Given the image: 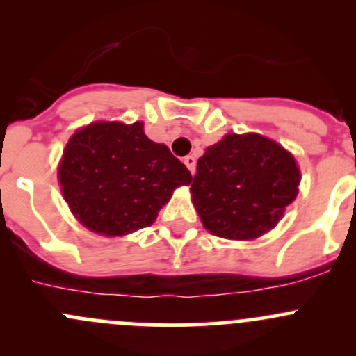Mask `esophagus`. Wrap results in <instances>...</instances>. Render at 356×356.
Wrapping results in <instances>:
<instances>
[{"mask_svg": "<svg viewBox=\"0 0 356 356\" xmlns=\"http://www.w3.org/2000/svg\"><path fill=\"white\" fill-rule=\"evenodd\" d=\"M184 165L189 168V170H191V174H195V170H196V158L195 156H193V155L186 156L184 158Z\"/></svg>", "mask_w": 356, "mask_h": 356, "instance_id": "34e87169", "label": "esophagus"}]
</instances>
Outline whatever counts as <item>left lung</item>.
Listing matches in <instances>:
<instances>
[{
  "label": "left lung",
  "mask_w": 356,
  "mask_h": 356,
  "mask_svg": "<svg viewBox=\"0 0 356 356\" xmlns=\"http://www.w3.org/2000/svg\"><path fill=\"white\" fill-rule=\"evenodd\" d=\"M301 174L288 149L260 134H227L196 165L191 198L204 229L224 239L260 238L298 195Z\"/></svg>",
  "instance_id": "left-lung-1"
}]
</instances>
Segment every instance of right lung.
Here are the masks:
<instances>
[{"mask_svg":"<svg viewBox=\"0 0 356 356\" xmlns=\"http://www.w3.org/2000/svg\"><path fill=\"white\" fill-rule=\"evenodd\" d=\"M58 181L74 217L115 238L149 227L191 172L145 134L143 122H95L68 139Z\"/></svg>","mask_w":356,"mask_h":356,"instance_id":"1","label":"right lung"}]
</instances>
